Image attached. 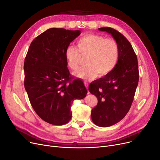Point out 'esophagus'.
I'll return each instance as SVG.
<instances>
[{"instance_id":"34e87169","label":"esophagus","mask_w":160,"mask_h":160,"mask_svg":"<svg viewBox=\"0 0 160 160\" xmlns=\"http://www.w3.org/2000/svg\"><path fill=\"white\" fill-rule=\"evenodd\" d=\"M84 84H85V86L86 87L87 89H88V86H89V83H88V82H84Z\"/></svg>"}]
</instances>
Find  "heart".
<instances>
[{
	"instance_id": "b5f03b06",
	"label": "heart",
	"mask_w": 160,
	"mask_h": 160,
	"mask_svg": "<svg viewBox=\"0 0 160 160\" xmlns=\"http://www.w3.org/2000/svg\"><path fill=\"white\" fill-rule=\"evenodd\" d=\"M81 55H87L85 62L88 65L75 71L74 75L81 79L91 80L98 74L101 77L107 75L115 69L119 60V46L113 38L89 34L77 41V48H66L65 57L69 68H78Z\"/></svg>"
}]
</instances>
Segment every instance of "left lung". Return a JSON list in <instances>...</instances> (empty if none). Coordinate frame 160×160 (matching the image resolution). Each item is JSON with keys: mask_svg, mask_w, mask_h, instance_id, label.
I'll return each instance as SVG.
<instances>
[{"mask_svg": "<svg viewBox=\"0 0 160 160\" xmlns=\"http://www.w3.org/2000/svg\"><path fill=\"white\" fill-rule=\"evenodd\" d=\"M118 42V64L110 73L90 83L89 91L98 103L91 110V119L99 127H109L122 120L132 104L139 81L137 56L132 45L122 34L110 27L99 28Z\"/></svg>", "mask_w": 160, "mask_h": 160, "instance_id": "8db88e82", "label": "left lung"}]
</instances>
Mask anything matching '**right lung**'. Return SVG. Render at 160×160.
<instances>
[{"mask_svg": "<svg viewBox=\"0 0 160 160\" xmlns=\"http://www.w3.org/2000/svg\"><path fill=\"white\" fill-rule=\"evenodd\" d=\"M81 31L51 28L31 43L24 63L25 88L33 109L45 122L61 125L71 119V105L88 93L81 79L72 80L66 48Z\"/></svg>", "mask_w": 160, "mask_h": 160, "instance_id": "obj_1", "label": "right lung"}]
</instances>
